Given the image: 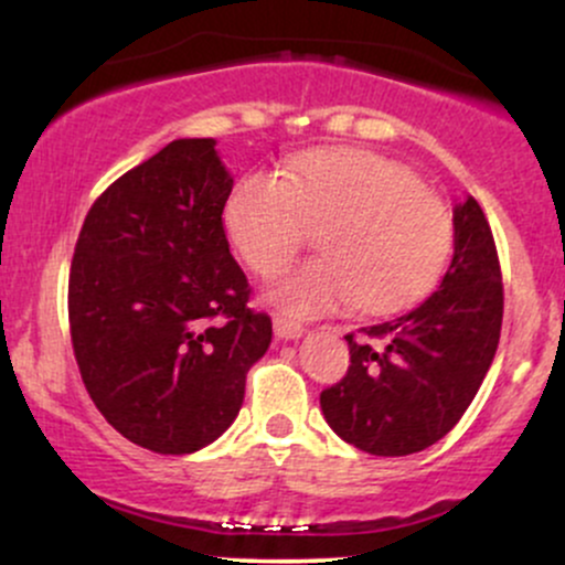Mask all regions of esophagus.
I'll use <instances>...</instances> for the list:
<instances>
[{"label": "esophagus", "instance_id": "esophagus-1", "mask_svg": "<svg viewBox=\"0 0 565 565\" xmlns=\"http://www.w3.org/2000/svg\"><path fill=\"white\" fill-rule=\"evenodd\" d=\"M274 329H276V337L278 340H297V337H302V323L287 319V316H276L274 319Z\"/></svg>", "mask_w": 565, "mask_h": 565}]
</instances>
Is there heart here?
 I'll return each mask as SVG.
<instances>
[{
    "mask_svg": "<svg viewBox=\"0 0 565 565\" xmlns=\"http://www.w3.org/2000/svg\"><path fill=\"white\" fill-rule=\"evenodd\" d=\"M310 228L321 257L270 284L268 300L291 316H323L359 302L398 313L438 284L454 220L446 201L398 161L355 148L316 151L287 172H249L223 204V231L257 276L287 265Z\"/></svg>",
    "mask_w": 565,
    "mask_h": 565,
    "instance_id": "heart-1",
    "label": "heart"
}]
</instances>
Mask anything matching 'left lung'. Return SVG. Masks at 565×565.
Returning a JSON list of instances; mask_svg holds the SVG:
<instances>
[{
  "label": "left lung",
  "instance_id": "left-lung-1",
  "mask_svg": "<svg viewBox=\"0 0 565 565\" xmlns=\"http://www.w3.org/2000/svg\"><path fill=\"white\" fill-rule=\"evenodd\" d=\"M502 270L481 204L454 206V257L438 291L398 319L345 334L348 374L321 393L332 430L355 449L406 457L440 440L494 361Z\"/></svg>",
  "mask_w": 565,
  "mask_h": 565
}]
</instances>
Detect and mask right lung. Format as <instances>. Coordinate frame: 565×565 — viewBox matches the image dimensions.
I'll return each mask as SVG.
<instances>
[{"instance_id":"add662e5","label":"right lung","mask_w":565,"mask_h":565,"mask_svg":"<svg viewBox=\"0 0 565 565\" xmlns=\"http://www.w3.org/2000/svg\"><path fill=\"white\" fill-rule=\"evenodd\" d=\"M231 188L215 140H172L95 199L76 238L68 327L84 387L148 451L223 436L274 337L225 238Z\"/></svg>"}]
</instances>
